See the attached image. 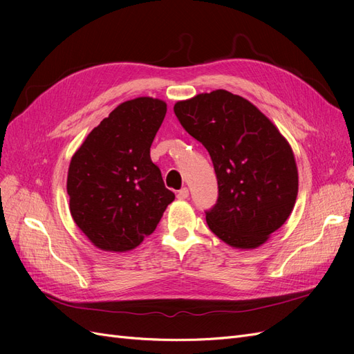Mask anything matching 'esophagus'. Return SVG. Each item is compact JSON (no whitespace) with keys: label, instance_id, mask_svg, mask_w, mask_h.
Segmentation results:
<instances>
[{"label":"esophagus","instance_id":"obj_1","mask_svg":"<svg viewBox=\"0 0 354 354\" xmlns=\"http://www.w3.org/2000/svg\"><path fill=\"white\" fill-rule=\"evenodd\" d=\"M187 196H189V189L187 187H183V189H180L177 192V198L178 199H187Z\"/></svg>","mask_w":354,"mask_h":354}]
</instances>
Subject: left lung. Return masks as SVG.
<instances>
[{
	"label": "left lung",
	"mask_w": 354,
	"mask_h": 354,
	"mask_svg": "<svg viewBox=\"0 0 354 354\" xmlns=\"http://www.w3.org/2000/svg\"><path fill=\"white\" fill-rule=\"evenodd\" d=\"M185 130L208 151L218 183L211 232L239 250L259 248L291 216L298 169L291 146L257 106L226 90L174 104Z\"/></svg>",
	"instance_id": "8db88e82"
}]
</instances>
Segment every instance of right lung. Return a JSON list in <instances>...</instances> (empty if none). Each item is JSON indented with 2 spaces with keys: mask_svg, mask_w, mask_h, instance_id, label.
Segmentation results:
<instances>
[{
  "mask_svg": "<svg viewBox=\"0 0 354 354\" xmlns=\"http://www.w3.org/2000/svg\"><path fill=\"white\" fill-rule=\"evenodd\" d=\"M165 113L164 100H127L93 128L71 159L66 189L72 218L102 251L134 250L176 198L151 159Z\"/></svg>",
  "mask_w": 354,
  "mask_h": 354,
  "instance_id": "1",
  "label": "right lung"
}]
</instances>
